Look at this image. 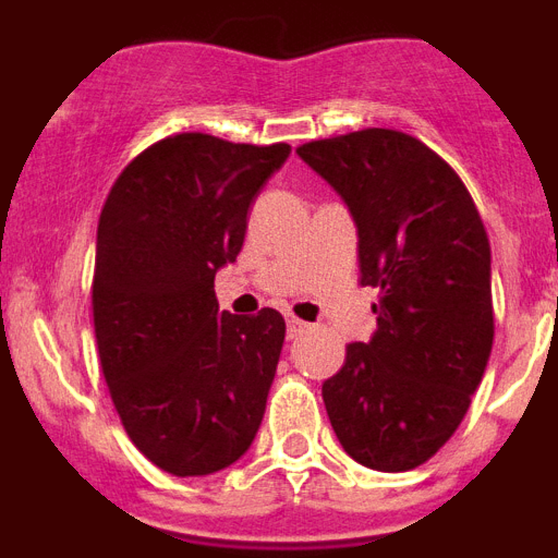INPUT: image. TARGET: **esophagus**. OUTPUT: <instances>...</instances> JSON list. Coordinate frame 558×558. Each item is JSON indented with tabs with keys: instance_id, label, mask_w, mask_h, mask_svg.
Here are the masks:
<instances>
[{
	"instance_id": "esophagus-1",
	"label": "esophagus",
	"mask_w": 558,
	"mask_h": 558,
	"mask_svg": "<svg viewBox=\"0 0 558 558\" xmlns=\"http://www.w3.org/2000/svg\"><path fill=\"white\" fill-rule=\"evenodd\" d=\"M310 324L302 322V318H295V315H288V338H299L302 332H307Z\"/></svg>"
}]
</instances>
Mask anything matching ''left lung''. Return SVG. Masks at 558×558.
Returning a JSON list of instances; mask_svg holds the SVG:
<instances>
[{
  "mask_svg": "<svg viewBox=\"0 0 558 558\" xmlns=\"http://www.w3.org/2000/svg\"><path fill=\"white\" fill-rule=\"evenodd\" d=\"M352 211L360 284L379 290L377 332L349 343L322 388L343 450L405 472L450 441L495 340L489 236L458 172L388 128L295 147Z\"/></svg>",
  "mask_w": 558,
  "mask_h": 558,
  "instance_id": "obj_1",
  "label": "left lung"
}]
</instances>
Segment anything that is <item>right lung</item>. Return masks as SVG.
I'll use <instances>...</instances> for the list:
<instances>
[{
  "mask_svg": "<svg viewBox=\"0 0 558 558\" xmlns=\"http://www.w3.org/2000/svg\"><path fill=\"white\" fill-rule=\"evenodd\" d=\"M290 145L175 133L113 181L97 226L95 335L108 393L142 456L179 477L226 470L254 441L284 318L220 313L256 192Z\"/></svg>",
  "mask_w": 558,
  "mask_h": 558,
  "instance_id": "obj_1",
  "label": "right lung"
}]
</instances>
